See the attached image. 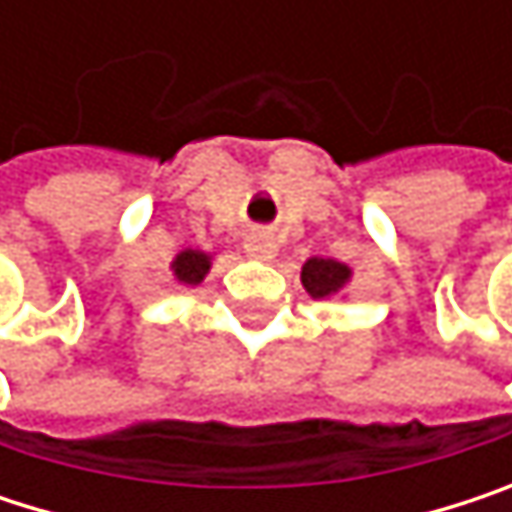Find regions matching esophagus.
<instances>
[{
	"instance_id": "obj_1",
	"label": "esophagus",
	"mask_w": 512,
	"mask_h": 512,
	"mask_svg": "<svg viewBox=\"0 0 512 512\" xmlns=\"http://www.w3.org/2000/svg\"><path fill=\"white\" fill-rule=\"evenodd\" d=\"M246 255L255 257V260H272L275 252H278V246H275V240L269 237V234H263V231H255V234H249L246 237Z\"/></svg>"
}]
</instances>
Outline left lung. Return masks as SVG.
I'll use <instances>...</instances> for the list:
<instances>
[{
    "mask_svg": "<svg viewBox=\"0 0 512 512\" xmlns=\"http://www.w3.org/2000/svg\"><path fill=\"white\" fill-rule=\"evenodd\" d=\"M353 281V269L341 260L332 257H308L302 263V287L308 290V296L314 299H329L347 290V284Z\"/></svg>",
    "mask_w": 512,
    "mask_h": 512,
    "instance_id": "left-lung-1",
    "label": "left lung"
}]
</instances>
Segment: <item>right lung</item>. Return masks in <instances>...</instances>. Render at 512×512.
Returning a JSON list of instances; mask_svg holds the SVG:
<instances>
[{"mask_svg": "<svg viewBox=\"0 0 512 512\" xmlns=\"http://www.w3.org/2000/svg\"><path fill=\"white\" fill-rule=\"evenodd\" d=\"M210 266H213V255H207V252H201V249H183L180 255H174L168 269H171V278H174L177 284H183V287H198V284L207 278Z\"/></svg>", "mask_w": 512, "mask_h": 512, "instance_id": "obj_1", "label": "right lung"}]
</instances>
